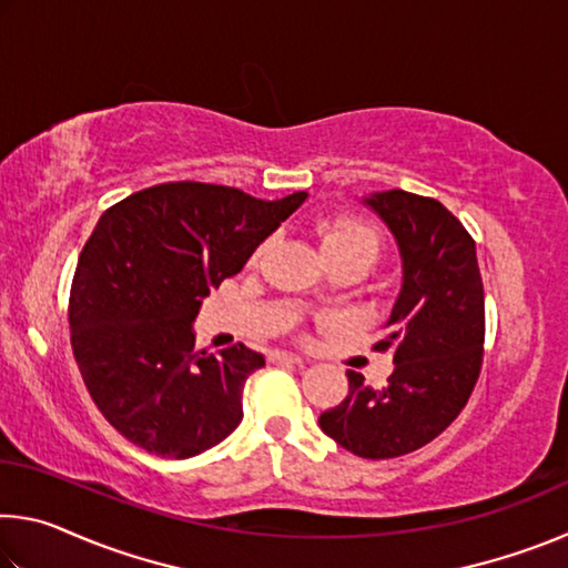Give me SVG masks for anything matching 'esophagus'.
Returning a JSON list of instances; mask_svg holds the SVG:
<instances>
[{
	"label": "esophagus",
	"instance_id": "1",
	"mask_svg": "<svg viewBox=\"0 0 568 568\" xmlns=\"http://www.w3.org/2000/svg\"><path fill=\"white\" fill-rule=\"evenodd\" d=\"M273 363H303V358L301 355H295V353H287V351H275L273 355Z\"/></svg>",
	"mask_w": 568,
	"mask_h": 568
}]
</instances>
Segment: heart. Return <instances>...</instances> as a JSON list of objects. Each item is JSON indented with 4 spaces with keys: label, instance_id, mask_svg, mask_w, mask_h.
<instances>
[{
    "label": "heart",
    "instance_id": "obj_1",
    "mask_svg": "<svg viewBox=\"0 0 568 568\" xmlns=\"http://www.w3.org/2000/svg\"><path fill=\"white\" fill-rule=\"evenodd\" d=\"M321 245L328 263L338 261V257H363L371 265L378 257L381 237L363 220L341 215L325 220L321 225ZM311 301H318V293L311 295Z\"/></svg>",
    "mask_w": 568,
    "mask_h": 568
}]
</instances>
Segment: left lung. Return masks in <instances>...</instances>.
Segmentation results:
<instances>
[{"label":"left lung","mask_w":568,"mask_h":568,"mask_svg":"<svg viewBox=\"0 0 568 568\" xmlns=\"http://www.w3.org/2000/svg\"><path fill=\"white\" fill-rule=\"evenodd\" d=\"M396 237L403 283L376 351L393 373L373 388L348 371V396L321 413L325 436L361 458L410 454L450 426L476 386L484 355V283L476 243L434 197L406 190L363 197Z\"/></svg>","instance_id":"8db88e82"}]
</instances>
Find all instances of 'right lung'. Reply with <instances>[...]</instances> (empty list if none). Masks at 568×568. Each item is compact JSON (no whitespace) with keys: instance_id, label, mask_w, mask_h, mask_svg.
I'll return each mask as SVG.
<instances>
[{"instance_id":"1","label":"right lung","mask_w":568,"mask_h":568,"mask_svg":"<svg viewBox=\"0 0 568 568\" xmlns=\"http://www.w3.org/2000/svg\"><path fill=\"white\" fill-rule=\"evenodd\" d=\"M307 192L257 200L205 182H165L104 210L77 261L70 333L94 406L130 444L192 458L243 420V388L263 353L195 351L200 305L243 271Z\"/></svg>"}]
</instances>
